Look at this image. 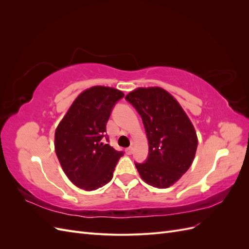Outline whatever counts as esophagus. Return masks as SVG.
<instances>
[{"mask_svg":"<svg viewBox=\"0 0 249 249\" xmlns=\"http://www.w3.org/2000/svg\"><path fill=\"white\" fill-rule=\"evenodd\" d=\"M125 153H126L127 155H132V154H133V147H132V146L127 147V148L125 149Z\"/></svg>","mask_w":249,"mask_h":249,"instance_id":"esophagus-1","label":"esophagus"}]
</instances>
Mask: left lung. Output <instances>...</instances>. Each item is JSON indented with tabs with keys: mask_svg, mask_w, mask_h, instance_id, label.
Listing matches in <instances>:
<instances>
[{
	"mask_svg": "<svg viewBox=\"0 0 249 249\" xmlns=\"http://www.w3.org/2000/svg\"><path fill=\"white\" fill-rule=\"evenodd\" d=\"M142 118L148 139L144 163L135 162L140 177L150 186L168 188L189 169L197 137L179 104L160 87L138 88L125 96Z\"/></svg>",
	"mask_w": 249,
	"mask_h": 249,
	"instance_id": "left-lung-1",
	"label": "left lung"
}]
</instances>
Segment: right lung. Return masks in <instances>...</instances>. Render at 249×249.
I'll return each instance as SVG.
<instances>
[{
  "label": "right lung",
  "mask_w": 249,
  "mask_h": 249,
  "mask_svg": "<svg viewBox=\"0 0 249 249\" xmlns=\"http://www.w3.org/2000/svg\"><path fill=\"white\" fill-rule=\"evenodd\" d=\"M124 94L117 89L94 86L83 91L67 111L55 132V150L71 183L86 191L99 189L113 178L124 152L109 141L106 125L116 103Z\"/></svg>",
  "instance_id": "1"
}]
</instances>
